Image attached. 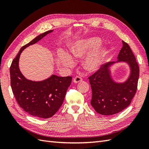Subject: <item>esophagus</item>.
Listing matches in <instances>:
<instances>
[{
	"instance_id": "obj_1",
	"label": "esophagus",
	"mask_w": 149,
	"mask_h": 149,
	"mask_svg": "<svg viewBox=\"0 0 149 149\" xmlns=\"http://www.w3.org/2000/svg\"><path fill=\"white\" fill-rule=\"evenodd\" d=\"M83 81V78L81 77H80V76H75L74 78H73V82L74 83H79L81 81Z\"/></svg>"
}]
</instances>
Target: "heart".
Wrapping results in <instances>:
<instances>
[{
  "label": "heart",
  "instance_id": "obj_1",
  "mask_svg": "<svg viewBox=\"0 0 149 149\" xmlns=\"http://www.w3.org/2000/svg\"><path fill=\"white\" fill-rule=\"evenodd\" d=\"M101 43L100 38L94 37L86 40H81L73 43L70 47L71 55L74 58H80L83 57L89 51L98 47ZM106 53L105 48H101L88 55L83 61V66L89 71L96 70L100 66L103 61ZM60 60L63 64L71 66L74 62L72 58L67 55H61Z\"/></svg>",
  "mask_w": 149,
  "mask_h": 149
}]
</instances>
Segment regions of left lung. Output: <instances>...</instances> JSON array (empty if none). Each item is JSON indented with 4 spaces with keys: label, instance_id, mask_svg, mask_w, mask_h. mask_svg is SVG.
Masks as SVG:
<instances>
[{
    "label": "left lung",
    "instance_id": "1",
    "mask_svg": "<svg viewBox=\"0 0 149 149\" xmlns=\"http://www.w3.org/2000/svg\"><path fill=\"white\" fill-rule=\"evenodd\" d=\"M123 44L118 58L119 61H127L131 68L127 81L121 84L112 81L108 67L114 61L101 66L88 78L92 89L91 104L102 115H113L123 111L131 102L137 91L139 66L129 45L124 41Z\"/></svg>",
    "mask_w": 149,
    "mask_h": 149
}]
</instances>
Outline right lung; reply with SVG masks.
I'll return each instance as SVG.
<instances>
[{
  "label": "right lung",
  "instance_id": "right-lung-1",
  "mask_svg": "<svg viewBox=\"0 0 149 149\" xmlns=\"http://www.w3.org/2000/svg\"><path fill=\"white\" fill-rule=\"evenodd\" d=\"M52 31L40 34L22 47L10 67V85L16 101L25 112L36 118H49L55 114L62 105L72 81L71 76L52 75L43 81H31L26 79L19 70V60L22 52Z\"/></svg>",
  "mask_w": 149,
  "mask_h": 149
}]
</instances>
